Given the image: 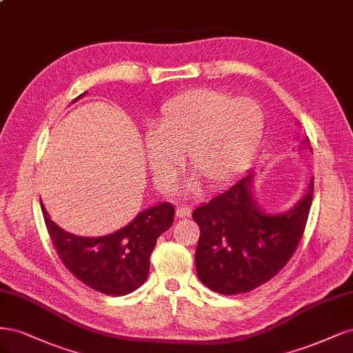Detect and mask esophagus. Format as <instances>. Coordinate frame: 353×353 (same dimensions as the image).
I'll use <instances>...</instances> for the list:
<instances>
[{
  "mask_svg": "<svg viewBox=\"0 0 353 353\" xmlns=\"http://www.w3.org/2000/svg\"><path fill=\"white\" fill-rule=\"evenodd\" d=\"M190 212H192L190 205H179L177 210H176V217L177 219H185V217H189Z\"/></svg>",
  "mask_w": 353,
  "mask_h": 353,
  "instance_id": "obj_1",
  "label": "esophagus"
}]
</instances>
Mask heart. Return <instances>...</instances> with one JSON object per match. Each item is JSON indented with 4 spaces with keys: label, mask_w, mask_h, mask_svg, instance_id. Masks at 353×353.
Here are the masks:
<instances>
[{
    "label": "heart",
    "mask_w": 353,
    "mask_h": 353,
    "mask_svg": "<svg viewBox=\"0 0 353 353\" xmlns=\"http://www.w3.org/2000/svg\"><path fill=\"white\" fill-rule=\"evenodd\" d=\"M264 112L249 98L215 89H193L170 99L146 136L158 186L174 185L181 158L205 188L225 183L252 160L264 130Z\"/></svg>",
    "instance_id": "b5f03b06"
}]
</instances>
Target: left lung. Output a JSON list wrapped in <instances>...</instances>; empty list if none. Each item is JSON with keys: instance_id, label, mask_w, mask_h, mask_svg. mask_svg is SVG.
Wrapping results in <instances>:
<instances>
[{"instance_id": "obj_1", "label": "left lung", "mask_w": 353, "mask_h": 353, "mask_svg": "<svg viewBox=\"0 0 353 353\" xmlns=\"http://www.w3.org/2000/svg\"><path fill=\"white\" fill-rule=\"evenodd\" d=\"M299 146L312 150L308 136ZM252 179V173L239 179L192 212L201 230L195 254L198 277L220 294L251 292L279 274L296 251L308 221L314 179L296 205L277 215L259 208Z\"/></svg>"}]
</instances>
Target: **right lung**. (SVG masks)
<instances>
[{
    "label": "right lung",
    "instance_id": "right-lung-1",
    "mask_svg": "<svg viewBox=\"0 0 353 353\" xmlns=\"http://www.w3.org/2000/svg\"><path fill=\"white\" fill-rule=\"evenodd\" d=\"M41 207L57 255L65 268L85 286L108 296H123L142 286L150 274V256L157 239L174 220V205L161 202L139 212L116 233L83 237L64 232L50 219L42 203Z\"/></svg>",
    "mask_w": 353,
    "mask_h": 353
}]
</instances>
